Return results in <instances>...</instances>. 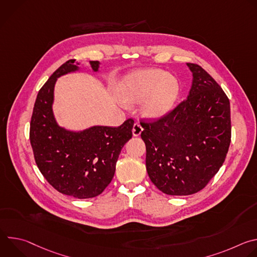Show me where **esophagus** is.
I'll list each match as a JSON object with an SVG mask.
<instances>
[{"label": "esophagus", "instance_id": "obj_1", "mask_svg": "<svg viewBox=\"0 0 257 257\" xmlns=\"http://www.w3.org/2000/svg\"><path fill=\"white\" fill-rule=\"evenodd\" d=\"M143 128L142 126L138 123V122H135L134 125H133V128H132V133H133V136H139L142 132Z\"/></svg>", "mask_w": 257, "mask_h": 257}]
</instances>
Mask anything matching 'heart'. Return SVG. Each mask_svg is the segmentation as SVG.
I'll use <instances>...</instances> for the list:
<instances>
[{
	"instance_id": "b5f03b06",
	"label": "heart",
	"mask_w": 257,
	"mask_h": 257,
	"mask_svg": "<svg viewBox=\"0 0 257 257\" xmlns=\"http://www.w3.org/2000/svg\"><path fill=\"white\" fill-rule=\"evenodd\" d=\"M179 86L176 79L166 76L157 69L138 70L128 74L119 89L121 100L135 104L141 100V112L150 119H157L167 114L178 96Z\"/></svg>"
}]
</instances>
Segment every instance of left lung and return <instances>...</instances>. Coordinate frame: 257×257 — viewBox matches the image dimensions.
<instances>
[{
  "label": "left lung",
  "instance_id": "left-lung-1",
  "mask_svg": "<svg viewBox=\"0 0 257 257\" xmlns=\"http://www.w3.org/2000/svg\"><path fill=\"white\" fill-rule=\"evenodd\" d=\"M187 66L193 75L188 97L159 120L140 122L146 171L168 195L203 189L223 166L231 142L228 96L203 68Z\"/></svg>",
  "mask_w": 257,
  "mask_h": 257
}]
</instances>
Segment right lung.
Here are the masks:
<instances>
[{"instance_id":"add662e5","label":"right lung","mask_w":257,"mask_h":257,"mask_svg":"<svg viewBox=\"0 0 257 257\" xmlns=\"http://www.w3.org/2000/svg\"><path fill=\"white\" fill-rule=\"evenodd\" d=\"M75 60L59 67L40 89L34 103L29 138L36 165L59 192L75 198L99 195L111 183L121 150L132 137L134 121L119 127L93 126L74 132L60 127L54 117V87L57 79L79 69ZM98 71V61H90ZM78 64V63H77Z\"/></svg>"}]
</instances>
